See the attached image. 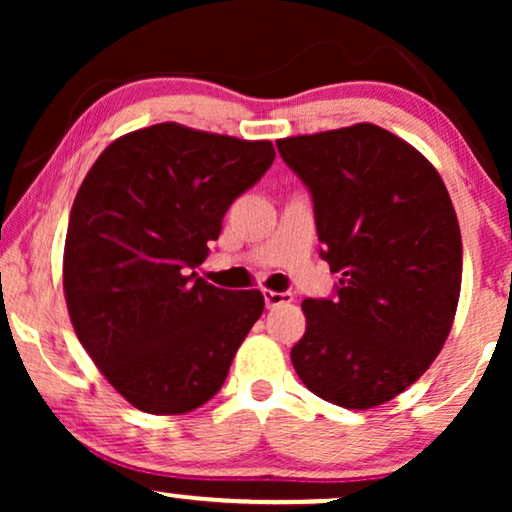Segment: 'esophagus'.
Masks as SVG:
<instances>
[{"label": "esophagus", "instance_id": "obj_1", "mask_svg": "<svg viewBox=\"0 0 512 512\" xmlns=\"http://www.w3.org/2000/svg\"><path fill=\"white\" fill-rule=\"evenodd\" d=\"M263 298H265V305H268V307H277V305L291 303L293 293H289V291H270V289H263Z\"/></svg>", "mask_w": 512, "mask_h": 512}]
</instances>
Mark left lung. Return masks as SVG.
<instances>
[{
  "label": "left lung",
  "instance_id": "8db88e82",
  "mask_svg": "<svg viewBox=\"0 0 512 512\" xmlns=\"http://www.w3.org/2000/svg\"><path fill=\"white\" fill-rule=\"evenodd\" d=\"M279 156L310 188L335 298H307L291 349L307 389L368 410L426 373L452 331L461 233L429 160L373 123L286 137Z\"/></svg>",
  "mask_w": 512,
  "mask_h": 512
}]
</instances>
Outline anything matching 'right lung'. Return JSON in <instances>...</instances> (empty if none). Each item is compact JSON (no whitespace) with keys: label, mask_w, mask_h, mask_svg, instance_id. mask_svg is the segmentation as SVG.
<instances>
[{"label":"right lung","mask_w":512,"mask_h":512,"mask_svg":"<svg viewBox=\"0 0 512 512\" xmlns=\"http://www.w3.org/2000/svg\"><path fill=\"white\" fill-rule=\"evenodd\" d=\"M275 160L272 142L158 123L118 137L69 214L62 286L83 349L137 410L184 415L223 387L263 293L195 268L223 214Z\"/></svg>","instance_id":"add662e5"}]
</instances>
